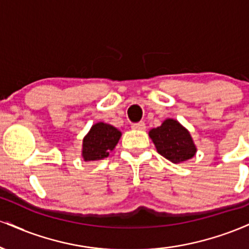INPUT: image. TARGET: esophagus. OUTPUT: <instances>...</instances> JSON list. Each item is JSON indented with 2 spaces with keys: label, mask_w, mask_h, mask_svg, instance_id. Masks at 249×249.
<instances>
[{
  "label": "esophagus",
  "mask_w": 249,
  "mask_h": 249,
  "mask_svg": "<svg viewBox=\"0 0 249 249\" xmlns=\"http://www.w3.org/2000/svg\"><path fill=\"white\" fill-rule=\"evenodd\" d=\"M134 130H145V127H146V125H145L144 122H139V123H134L132 124V126H131Z\"/></svg>",
  "instance_id": "34e87169"
}]
</instances>
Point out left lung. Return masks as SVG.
Masks as SVG:
<instances>
[{
    "mask_svg": "<svg viewBox=\"0 0 249 249\" xmlns=\"http://www.w3.org/2000/svg\"><path fill=\"white\" fill-rule=\"evenodd\" d=\"M148 136L158 153L173 164L186 161L196 153L190 131L176 119H165L160 126L150 130Z\"/></svg>",
    "mask_w": 249,
    "mask_h": 249,
    "instance_id": "left-lung-1",
    "label": "left lung"
}]
</instances>
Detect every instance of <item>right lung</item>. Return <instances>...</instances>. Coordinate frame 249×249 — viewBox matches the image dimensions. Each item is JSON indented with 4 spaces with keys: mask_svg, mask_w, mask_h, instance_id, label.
<instances>
[{
    "mask_svg": "<svg viewBox=\"0 0 249 249\" xmlns=\"http://www.w3.org/2000/svg\"><path fill=\"white\" fill-rule=\"evenodd\" d=\"M122 132L107 123H96L83 138L82 158L84 161H96L107 158L115 150Z\"/></svg>",
    "mask_w": 249,
    "mask_h": 249,
    "instance_id": "right-lung-1",
    "label": "right lung"
}]
</instances>
